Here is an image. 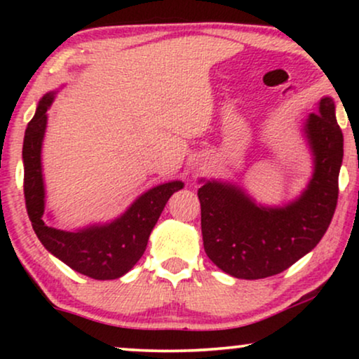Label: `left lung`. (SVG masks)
<instances>
[{
	"instance_id": "1",
	"label": "left lung",
	"mask_w": 359,
	"mask_h": 359,
	"mask_svg": "<svg viewBox=\"0 0 359 359\" xmlns=\"http://www.w3.org/2000/svg\"><path fill=\"white\" fill-rule=\"evenodd\" d=\"M302 132L313 156V173L292 203L268 208L237 184L203 181L198 196L204 250L230 276L262 279L283 273L325 235L335 214L343 160V134L332 97H322Z\"/></svg>"
}]
</instances>
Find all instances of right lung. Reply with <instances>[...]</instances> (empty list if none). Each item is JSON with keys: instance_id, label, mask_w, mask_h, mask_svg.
Masks as SVG:
<instances>
[{"instance_id": "obj_1", "label": "right lung", "mask_w": 359, "mask_h": 359, "mask_svg": "<svg viewBox=\"0 0 359 359\" xmlns=\"http://www.w3.org/2000/svg\"><path fill=\"white\" fill-rule=\"evenodd\" d=\"M55 91L39 101L36 114L27 124L22 145L24 198L29 219L41 243L53 257L75 271L93 279H117L134 268L171 194L183 189V181H170L140 194L124 214L106 224L85 229L62 230L43 220L46 186L42 175V142L47 129V111Z\"/></svg>"}]
</instances>
